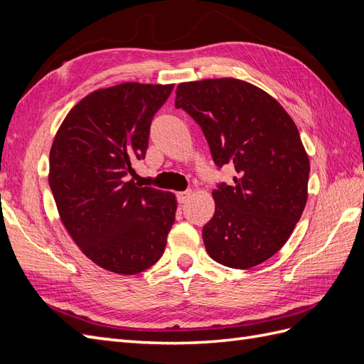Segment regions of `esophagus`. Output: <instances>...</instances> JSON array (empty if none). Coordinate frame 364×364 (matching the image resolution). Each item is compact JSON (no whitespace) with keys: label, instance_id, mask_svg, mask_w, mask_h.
<instances>
[{"label":"esophagus","instance_id":"1","mask_svg":"<svg viewBox=\"0 0 364 364\" xmlns=\"http://www.w3.org/2000/svg\"><path fill=\"white\" fill-rule=\"evenodd\" d=\"M190 196H191V191H190V190H186V191H181V193L176 194V197H178V202H179V203H185L186 200L190 199Z\"/></svg>","mask_w":364,"mask_h":364}]
</instances>
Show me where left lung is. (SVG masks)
<instances>
[{"instance_id":"1","label":"left lung","mask_w":364,"mask_h":364,"mask_svg":"<svg viewBox=\"0 0 364 364\" xmlns=\"http://www.w3.org/2000/svg\"><path fill=\"white\" fill-rule=\"evenodd\" d=\"M176 109L202 127L214 164H232L218 183L215 213L203 226L208 255L232 269L272 258L290 238L306 203L310 161L296 124L259 87L237 79L181 83Z\"/></svg>"}]
</instances>
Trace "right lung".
Segmentation results:
<instances>
[{
	"label": "right lung",
	"mask_w": 364,
	"mask_h": 364,
	"mask_svg": "<svg viewBox=\"0 0 364 364\" xmlns=\"http://www.w3.org/2000/svg\"><path fill=\"white\" fill-rule=\"evenodd\" d=\"M173 85L123 83L77 103L54 136L50 188L63 226L85 255L109 272L135 274L158 262L176 199L138 186L132 164L146 158L150 124Z\"/></svg>",
	"instance_id": "right-lung-1"
}]
</instances>
